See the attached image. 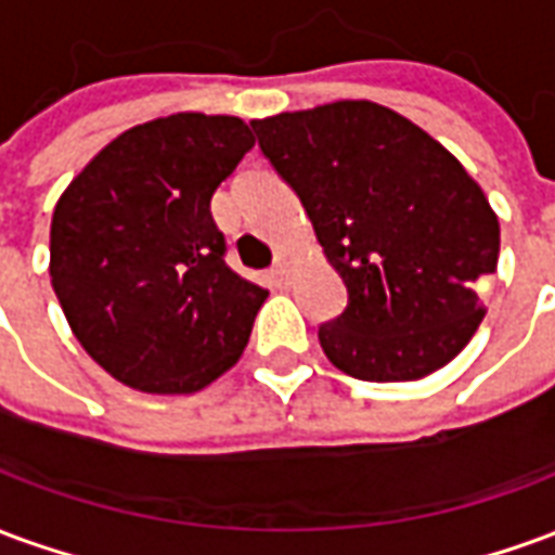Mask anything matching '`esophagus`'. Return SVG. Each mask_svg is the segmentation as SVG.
Instances as JSON below:
<instances>
[{
    "label": "esophagus",
    "instance_id": "obj_1",
    "mask_svg": "<svg viewBox=\"0 0 555 555\" xmlns=\"http://www.w3.org/2000/svg\"><path fill=\"white\" fill-rule=\"evenodd\" d=\"M288 276H291V264L288 258H279L276 264H273V270H270V279H273V285H288Z\"/></svg>",
    "mask_w": 555,
    "mask_h": 555
}]
</instances>
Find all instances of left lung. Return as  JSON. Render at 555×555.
Here are the masks:
<instances>
[{
	"label": "left lung",
	"mask_w": 555,
	"mask_h": 555,
	"mask_svg": "<svg viewBox=\"0 0 555 555\" xmlns=\"http://www.w3.org/2000/svg\"><path fill=\"white\" fill-rule=\"evenodd\" d=\"M264 157L300 195L348 309L321 326L338 372L372 384L422 380L485 321L500 219L452 151L372 101H336L249 121Z\"/></svg>",
	"instance_id": "left-lung-1"
}]
</instances>
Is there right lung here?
I'll return each mask as SVG.
<instances>
[{
    "mask_svg": "<svg viewBox=\"0 0 555 555\" xmlns=\"http://www.w3.org/2000/svg\"><path fill=\"white\" fill-rule=\"evenodd\" d=\"M253 145L237 115H163L115 137L59 195L53 291L118 384L190 396L243 357L267 291L225 264L210 198Z\"/></svg>",
    "mask_w": 555,
    "mask_h": 555,
    "instance_id": "1",
    "label": "right lung"
}]
</instances>
